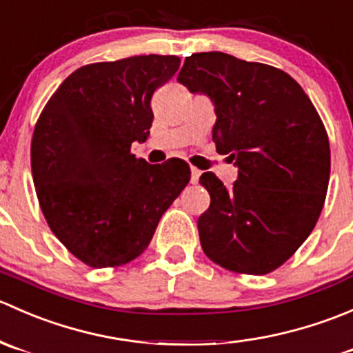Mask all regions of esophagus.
<instances>
[{
	"label": "esophagus",
	"mask_w": 353,
	"mask_h": 353,
	"mask_svg": "<svg viewBox=\"0 0 353 353\" xmlns=\"http://www.w3.org/2000/svg\"><path fill=\"white\" fill-rule=\"evenodd\" d=\"M201 176V170H198L196 167H191V184H196Z\"/></svg>",
	"instance_id": "obj_1"
}]
</instances>
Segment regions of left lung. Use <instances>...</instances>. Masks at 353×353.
I'll use <instances>...</instances> for the list:
<instances>
[{
    "label": "left lung",
    "instance_id": "8db88e82",
    "mask_svg": "<svg viewBox=\"0 0 353 353\" xmlns=\"http://www.w3.org/2000/svg\"><path fill=\"white\" fill-rule=\"evenodd\" d=\"M177 81L213 102L216 152L239 169L230 190L213 172L199 177L210 193L198 219L203 251L230 272L266 275L301 248L325 205L331 159L321 117L285 71L225 52L188 56Z\"/></svg>",
    "mask_w": 353,
    "mask_h": 353
}]
</instances>
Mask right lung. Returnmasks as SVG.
Masks as SVG:
<instances>
[{"instance_id": "obj_1", "label": "right lung", "mask_w": 353, "mask_h": 353, "mask_svg": "<svg viewBox=\"0 0 353 353\" xmlns=\"http://www.w3.org/2000/svg\"><path fill=\"white\" fill-rule=\"evenodd\" d=\"M177 56H133L78 68L52 94L32 137V176L52 234L92 268L121 266L150 244L190 183L184 160L150 165L131 143L150 134L152 95Z\"/></svg>"}]
</instances>
